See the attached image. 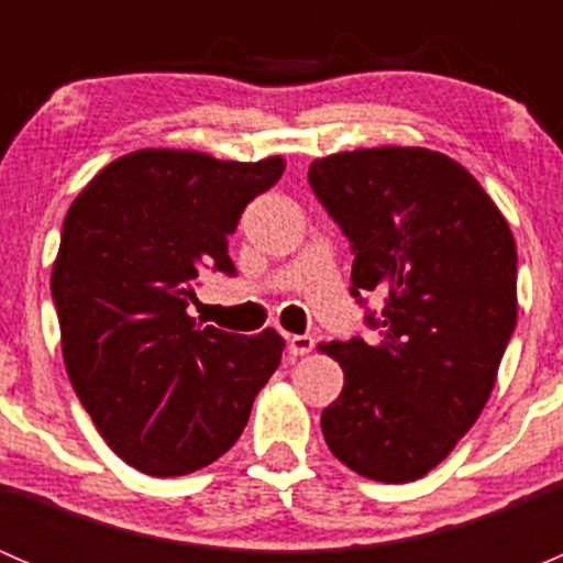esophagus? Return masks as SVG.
I'll list each match as a JSON object with an SVG mask.
<instances>
[{
  "instance_id": "34e87169",
  "label": "esophagus",
  "mask_w": 563,
  "mask_h": 563,
  "mask_svg": "<svg viewBox=\"0 0 563 563\" xmlns=\"http://www.w3.org/2000/svg\"><path fill=\"white\" fill-rule=\"evenodd\" d=\"M316 340L310 338V334H294L291 340H288V351H291V356H308L310 351H313Z\"/></svg>"
}]
</instances>
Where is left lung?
I'll use <instances>...</instances> for the list:
<instances>
[{
  "instance_id": "8db88e82",
  "label": "left lung",
  "mask_w": 563,
  "mask_h": 563,
  "mask_svg": "<svg viewBox=\"0 0 563 563\" xmlns=\"http://www.w3.org/2000/svg\"><path fill=\"white\" fill-rule=\"evenodd\" d=\"M310 187L354 245L351 294H387L378 343H321L343 391L321 413L332 455L400 485L433 471L476 422L518 321L507 218L457 161L424 146L338 152Z\"/></svg>"
}]
</instances>
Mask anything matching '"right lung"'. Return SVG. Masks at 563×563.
Listing matches in <instances>:
<instances>
[{
  "mask_svg": "<svg viewBox=\"0 0 563 563\" xmlns=\"http://www.w3.org/2000/svg\"><path fill=\"white\" fill-rule=\"evenodd\" d=\"M283 172L280 155L139 150L67 209L51 272L67 376L106 444L141 474L185 476L225 455L280 365L275 329L201 327L187 305L207 269L234 275L229 234Z\"/></svg>",
  "mask_w": 563,
  "mask_h": 563,
  "instance_id": "right-lung-1",
  "label": "right lung"
}]
</instances>
